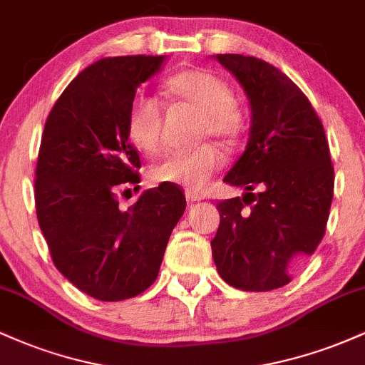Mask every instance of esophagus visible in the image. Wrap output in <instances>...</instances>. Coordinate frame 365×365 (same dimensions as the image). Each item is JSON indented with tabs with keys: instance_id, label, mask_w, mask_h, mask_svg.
Segmentation results:
<instances>
[{
	"instance_id": "34e87169",
	"label": "esophagus",
	"mask_w": 365,
	"mask_h": 365,
	"mask_svg": "<svg viewBox=\"0 0 365 365\" xmlns=\"http://www.w3.org/2000/svg\"><path fill=\"white\" fill-rule=\"evenodd\" d=\"M185 197H187L188 202H199V200L204 199L202 194H199V192L192 190V188H187V190H185Z\"/></svg>"
}]
</instances>
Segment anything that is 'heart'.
Masks as SVG:
<instances>
[{"instance_id":"1","label":"heart","mask_w":365,"mask_h":365,"mask_svg":"<svg viewBox=\"0 0 365 365\" xmlns=\"http://www.w3.org/2000/svg\"><path fill=\"white\" fill-rule=\"evenodd\" d=\"M166 92L180 104L202 115L200 135L230 140L240 128V115L235 108V96L230 86L207 70H187L166 82ZM127 132L130 140L148 154L161 148L163 108L153 96H133L127 113ZM223 166V154L215 145H200L197 149L173 150L159 159L149 170V177L156 183H170L192 188H202L207 180Z\"/></svg>"}]
</instances>
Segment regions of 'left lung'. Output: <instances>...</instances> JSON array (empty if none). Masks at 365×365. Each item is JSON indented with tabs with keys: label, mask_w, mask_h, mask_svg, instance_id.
I'll return each instance as SVG.
<instances>
[{
	"label": "left lung",
	"mask_w": 365,
	"mask_h": 365,
	"mask_svg": "<svg viewBox=\"0 0 365 365\" xmlns=\"http://www.w3.org/2000/svg\"><path fill=\"white\" fill-rule=\"evenodd\" d=\"M212 58L250 106L245 150L223 178L245 192L216 204L212 259L232 287L269 292L290 283L324 237L334 188L329 145L311 101L283 72L244 54Z\"/></svg>",
	"instance_id": "1"
}]
</instances>
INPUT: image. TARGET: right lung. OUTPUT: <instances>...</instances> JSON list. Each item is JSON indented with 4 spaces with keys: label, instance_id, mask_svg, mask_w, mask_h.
Here are the masks:
<instances>
[{
    "label": "right lung",
    "instance_id": "add662e5",
    "mask_svg": "<svg viewBox=\"0 0 365 365\" xmlns=\"http://www.w3.org/2000/svg\"><path fill=\"white\" fill-rule=\"evenodd\" d=\"M166 56L104 58L54 103L36 168V211L54 266L104 302L132 299L156 282L170 235L185 211L178 187L149 188L128 209L118 192L140 182L127 113ZM130 190V188H128Z\"/></svg>",
    "mask_w": 365,
    "mask_h": 365
}]
</instances>
